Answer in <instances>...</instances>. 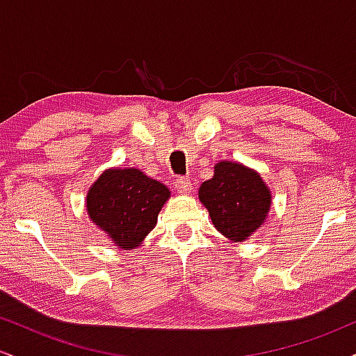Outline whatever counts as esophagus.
<instances>
[{
    "mask_svg": "<svg viewBox=\"0 0 356 356\" xmlns=\"http://www.w3.org/2000/svg\"><path fill=\"white\" fill-rule=\"evenodd\" d=\"M175 189L181 192V194H189L192 191V184L187 177H179L175 179Z\"/></svg>",
    "mask_w": 356,
    "mask_h": 356,
    "instance_id": "34e87169",
    "label": "esophagus"
}]
</instances>
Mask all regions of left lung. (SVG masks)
Instances as JSON below:
<instances>
[{
  "label": "left lung",
  "mask_w": 356,
  "mask_h": 356,
  "mask_svg": "<svg viewBox=\"0 0 356 356\" xmlns=\"http://www.w3.org/2000/svg\"><path fill=\"white\" fill-rule=\"evenodd\" d=\"M199 199L209 211L212 224L232 241H244L266 219L271 194L254 170L219 162L214 175L199 189Z\"/></svg>",
  "instance_id": "left-lung-1"
}]
</instances>
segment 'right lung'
<instances>
[{"label": "right lung", "instance_id": "obj_1", "mask_svg": "<svg viewBox=\"0 0 356 356\" xmlns=\"http://www.w3.org/2000/svg\"><path fill=\"white\" fill-rule=\"evenodd\" d=\"M169 199L164 184L137 169L104 172L87 195V211L122 249L136 248L157 224L159 211Z\"/></svg>", "mask_w": 356, "mask_h": 356}]
</instances>
